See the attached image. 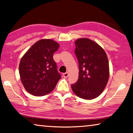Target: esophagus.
<instances>
[{
  "mask_svg": "<svg viewBox=\"0 0 133 133\" xmlns=\"http://www.w3.org/2000/svg\"><path fill=\"white\" fill-rule=\"evenodd\" d=\"M63 77H65V78H67V77L69 76V73H67V72H66V73H64L63 74Z\"/></svg>",
  "mask_w": 133,
  "mask_h": 133,
  "instance_id": "34e87169",
  "label": "esophagus"
}]
</instances>
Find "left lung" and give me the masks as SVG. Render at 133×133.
<instances>
[{"label":"left lung","instance_id":"1","mask_svg":"<svg viewBox=\"0 0 133 133\" xmlns=\"http://www.w3.org/2000/svg\"><path fill=\"white\" fill-rule=\"evenodd\" d=\"M75 45L79 74L71 89L78 97L92 99L101 95L108 82L109 67L107 55L101 46L88 38L77 39Z\"/></svg>","mask_w":133,"mask_h":133}]
</instances>
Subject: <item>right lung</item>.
Instances as JSON below:
<instances>
[{
	"instance_id": "add662e5",
	"label": "right lung",
	"mask_w": 133,
	"mask_h": 133,
	"mask_svg": "<svg viewBox=\"0 0 133 133\" xmlns=\"http://www.w3.org/2000/svg\"><path fill=\"white\" fill-rule=\"evenodd\" d=\"M59 44L50 39L35 43L21 58L19 73L24 87L34 96H43L54 90L61 75L53 55Z\"/></svg>"
}]
</instances>
